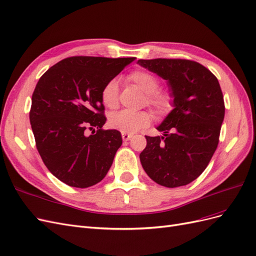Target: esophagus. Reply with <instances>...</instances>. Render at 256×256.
I'll use <instances>...</instances> for the list:
<instances>
[{
  "instance_id": "1",
  "label": "esophagus",
  "mask_w": 256,
  "mask_h": 256,
  "mask_svg": "<svg viewBox=\"0 0 256 256\" xmlns=\"http://www.w3.org/2000/svg\"><path fill=\"white\" fill-rule=\"evenodd\" d=\"M122 138L124 141H129L130 138H131V134H126V132H122Z\"/></svg>"
}]
</instances>
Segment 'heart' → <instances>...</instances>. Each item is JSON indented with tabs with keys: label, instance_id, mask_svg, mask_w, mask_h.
Returning <instances> with one entry per match:
<instances>
[{
	"label": "heart",
	"instance_id": "obj_1",
	"mask_svg": "<svg viewBox=\"0 0 256 256\" xmlns=\"http://www.w3.org/2000/svg\"><path fill=\"white\" fill-rule=\"evenodd\" d=\"M128 79L147 95V102L154 106L159 115H166L172 110V96L166 92H159V80L152 74L145 70H136L131 72ZM120 84L118 79L108 81L102 90V104L109 108L115 109L118 106ZM152 120L150 113L146 111L134 112L130 110H122L114 113L110 118V126L118 129L122 132L134 134L150 125Z\"/></svg>",
	"mask_w": 256,
	"mask_h": 256
}]
</instances>
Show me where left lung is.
I'll return each instance as SVG.
<instances>
[{
    "label": "left lung",
    "mask_w": 256,
    "mask_h": 256,
    "mask_svg": "<svg viewBox=\"0 0 256 256\" xmlns=\"http://www.w3.org/2000/svg\"><path fill=\"white\" fill-rule=\"evenodd\" d=\"M138 64L168 81L174 109L147 136L140 160L146 174L168 188L180 187L204 172L219 143L224 100L218 79L194 60H138Z\"/></svg>",
    "instance_id": "left-lung-1"
}]
</instances>
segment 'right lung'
<instances>
[{
	"mask_svg": "<svg viewBox=\"0 0 256 256\" xmlns=\"http://www.w3.org/2000/svg\"><path fill=\"white\" fill-rule=\"evenodd\" d=\"M134 60L67 58L36 84L30 126L44 166L60 182L88 188L102 182L110 170L122 140L120 131L102 129L106 118L102 90Z\"/></svg>",
	"mask_w": 256,
	"mask_h": 256,
	"instance_id": "1",
	"label": "right lung"
}]
</instances>
